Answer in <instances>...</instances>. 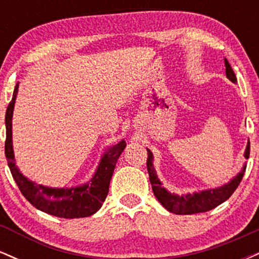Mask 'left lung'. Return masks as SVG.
I'll list each match as a JSON object with an SVG mask.
<instances>
[{
    "mask_svg": "<svg viewBox=\"0 0 259 259\" xmlns=\"http://www.w3.org/2000/svg\"><path fill=\"white\" fill-rule=\"evenodd\" d=\"M225 63V74L227 78L231 80L233 82H236V76H235L234 70L231 69L230 64L227 59H224ZM148 157H147V170L150 175L151 185H152L153 194L157 197V200L160 202L163 207L169 212L174 214H196V213L208 212L213 209L217 206L223 203L234 194L235 190L241 183L243 174L246 170V164L243 165L239 174L233 178L225 185L215 187V189L204 190V191L195 192V194H186V195H177L169 192L167 189L162 186V183L158 179L156 173V169L153 167V154L147 148ZM249 157V141L247 142V146L245 150V158L248 159Z\"/></svg>",
    "mask_w": 259,
    "mask_h": 259,
    "instance_id": "1",
    "label": "left lung"
}]
</instances>
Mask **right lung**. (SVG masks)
Here are the masks:
<instances>
[{"label": "right lung", "mask_w": 259, "mask_h": 259, "mask_svg": "<svg viewBox=\"0 0 259 259\" xmlns=\"http://www.w3.org/2000/svg\"><path fill=\"white\" fill-rule=\"evenodd\" d=\"M19 82L13 91V97L6 112V144L5 154L12 177L19 187L20 192L37 209L59 218L74 219L90 217L102 207L108 195L109 183L114 171L117 160L125 148L124 140L109 147L102 156L101 162L89 183L76 187H49L30 181L19 171L16 165L12 141V117L16 103Z\"/></svg>", "instance_id": "obj_1"}]
</instances>
